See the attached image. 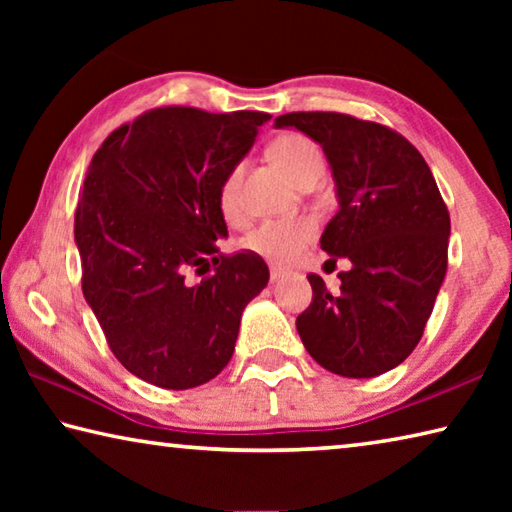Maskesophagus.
I'll return each instance as SVG.
<instances>
[{"instance_id":"esophagus-1","label":"esophagus","mask_w":512,"mask_h":512,"mask_svg":"<svg viewBox=\"0 0 512 512\" xmlns=\"http://www.w3.org/2000/svg\"><path fill=\"white\" fill-rule=\"evenodd\" d=\"M268 275H271V280L275 282V280H280V277L284 275V271H282V268H277V266H271V271H268Z\"/></svg>"}]
</instances>
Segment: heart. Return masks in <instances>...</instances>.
Instances as JSON below:
<instances>
[{
	"label": "heart",
	"mask_w": 512,
	"mask_h": 512,
	"mask_svg": "<svg viewBox=\"0 0 512 512\" xmlns=\"http://www.w3.org/2000/svg\"><path fill=\"white\" fill-rule=\"evenodd\" d=\"M268 155L280 167L293 183H300L307 176H314L323 169V153L314 140L300 133H284L275 137L268 146ZM244 167L237 164L232 167L219 187V212L228 223H237L241 219V203H239V185ZM316 237V223L309 216H296V219L282 221H264L253 228L241 239V246L250 253L268 259L273 264H289L298 259L305 248Z\"/></svg>",
	"instance_id": "heart-1"
}]
</instances>
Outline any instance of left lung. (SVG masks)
Wrapping results in <instances>:
<instances>
[{
	"label": "left lung",
	"instance_id": "left-lung-1",
	"mask_svg": "<svg viewBox=\"0 0 512 512\" xmlns=\"http://www.w3.org/2000/svg\"><path fill=\"white\" fill-rule=\"evenodd\" d=\"M275 126L323 146L339 212L320 248L352 264L336 293L307 275L314 298L296 320L300 339L334 375L393 370L420 343L447 273L449 212L429 164L393 128L343 112H287Z\"/></svg>",
	"mask_w": 512,
	"mask_h": 512
}]
</instances>
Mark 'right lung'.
Returning a JSON list of instances; mask_svg holds the SVG:
<instances>
[{"label":"right lung","instance_id":"obj_1","mask_svg":"<svg viewBox=\"0 0 512 512\" xmlns=\"http://www.w3.org/2000/svg\"><path fill=\"white\" fill-rule=\"evenodd\" d=\"M268 119L153 108L90 162L74 214L83 296L121 366L153 386L185 391L219 375L241 314L266 287L262 257L216 248L228 237L216 198ZM187 270L202 282L189 285Z\"/></svg>","mask_w":512,"mask_h":512}]
</instances>
